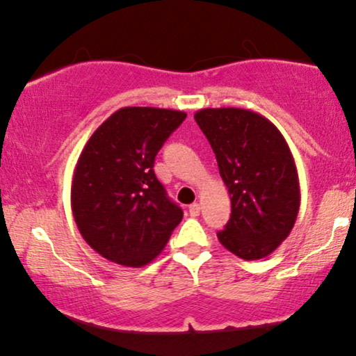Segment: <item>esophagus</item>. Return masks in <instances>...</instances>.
I'll list each match as a JSON object with an SVG mask.
<instances>
[{
  "instance_id": "34e87169",
  "label": "esophagus",
  "mask_w": 356,
  "mask_h": 356,
  "mask_svg": "<svg viewBox=\"0 0 356 356\" xmlns=\"http://www.w3.org/2000/svg\"><path fill=\"white\" fill-rule=\"evenodd\" d=\"M189 214L192 216V218H197V216L201 214V206H199L197 202L191 204V206H189Z\"/></svg>"
}]
</instances>
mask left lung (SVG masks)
I'll list each match as a JSON object with an SVG mask.
<instances>
[{
  "label": "left lung",
  "mask_w": 356,
  "mask_h": 356,
  "mask_svg": "<svg viewBox=\"0 0 356 356\" xmlns=\"http://www.w3.org/2000/svg\"><path fill=\"white\" fill-rule=\"evenodd\" d=\"M195 122L216 154L231 195V219L219 243L241 259L271 254L288 238L300 211L291 150L275 124L246 108H202Z\"/></svg>",
  "instance_id": "8db88e82"
}]
</instances>
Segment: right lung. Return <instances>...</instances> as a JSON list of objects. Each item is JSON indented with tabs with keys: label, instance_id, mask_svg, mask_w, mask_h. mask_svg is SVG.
I'll use <instances>...</instances> for the list:
<instances>
[{
	"label": "right lung",
	"instance_id": "add662e5",
	"mask_svg": "<svg viewBox=\"0 0 356 356\" xmlns=\"http://www.w3.org/2000/svg\"><path fill=\"white\" fill-rule=\"evenodd\" d=\"M187 115L181 110L124 107L88 138L75 165L72 211L80 234L112 263L140 268L161 254L182 220L154 161Z\"/></svg>",
	"mask_w": 356,
	"mask_h": 356
}]
</instances>
